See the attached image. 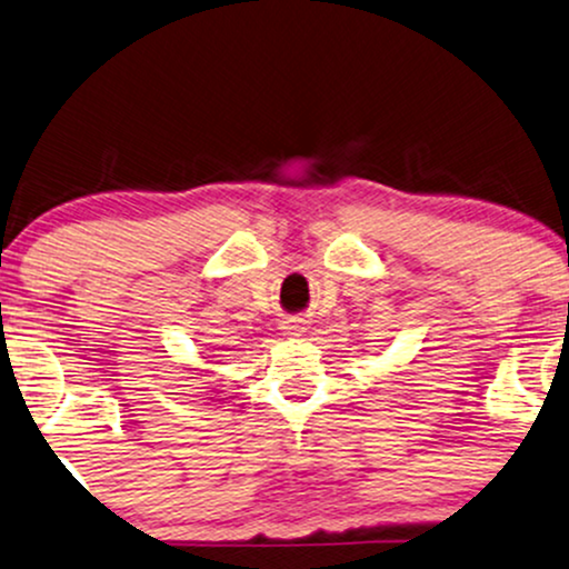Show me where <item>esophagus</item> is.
<instances>
[{
    "label": "esophagus",
    "mask_w": 569,
    "mask_h": 569,
    "mask_svg": "<svg viewBox=\"0 0 569 569\" xmlns=\"http://www.w3.org/2000/svg\"><path fill=\"white\" fill-rule=\"evenodd\" d=\"M282 329H284V332H287V335H300V332H303V329H306V327H303V325H300V321H296V319H290V321H284V327H282Z\"/></svg>",
    "instance_id": "obj_1"
}]
</instances>
